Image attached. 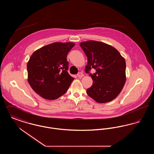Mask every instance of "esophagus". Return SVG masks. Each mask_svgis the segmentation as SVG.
<instances>
[{"label": "esophagus", "mask_w": 154, "mask_h": 154, "mask_svg": "<svg viewBox=\"0 0 154 154\" xmlns=\"http://www.w3.org/2000/svg\"><path fill=\"white\" fill-rule=\"evenodd\" d=\"M77 77H79V78H81V77H82L84 76V74L82 73H81V72H79V73H77Z\"/></svg>", "instance_id": "obj_1"}]
</instances>
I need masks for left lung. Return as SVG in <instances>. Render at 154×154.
<instances>
[{"mask_svg": "<svg viewBox=\"0 0 154 154\" xmlns=\"http://www.w3.org/2000/svg\"><path fill=\"white\" fill-rule=\"evenodd\" d=\"M88 58L85 72L89 74L93 84L87 94L96 102H109L117 96L126 81V62L119 52L110 45L96 41L80 44ZM92 68L96 72L91 74Z\"/></svg>", "mask_w": 154, "mask_h": 154, "instance_id": "8db88e82", "label": "left lung"}]
</instances>
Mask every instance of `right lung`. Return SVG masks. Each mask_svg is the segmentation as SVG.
I'll return each instance as SVG.
<instances>
[{
  "mask_svg": "<svg viewBox=\"0 0 154 154\" xmlns=\"http://www.w3.org/2000/svg\"><path fill=\"white\" fill-rule=\"evenodd\" d=\"M75 44L55 43L34 52L27 65L28 80L34 91L45 99H58L74 78L68 73L67 55Z\"/></svg>",
  "mask_w": 154,
  "mask_h": 154,
  "instance_id": "1",
  "label": "right lung"
}]
</instances>
